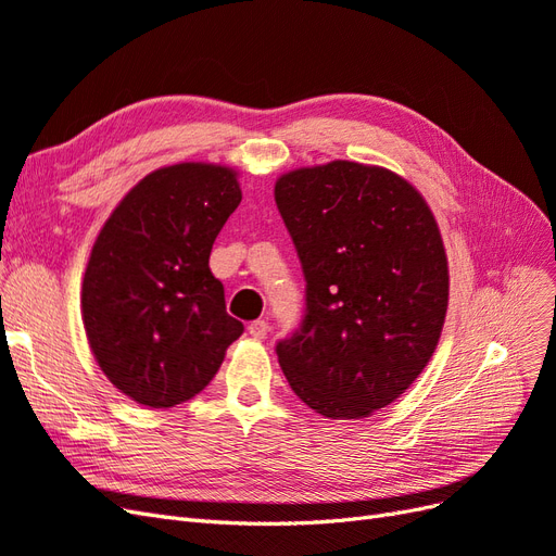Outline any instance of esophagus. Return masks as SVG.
Listing matches in <instances>:
<instances>
[{
	"label": "esophagus",
	"mask_w": 556,
	"mask_h": 556,
	"mask_svg": "<svg viewBox=\"0 0 556 556\" xmlns=\"http://www.w3.org/2000/svg\"><path fill=\"white\" fill-rule=\"evenodd\" d=\"M248 333L252 336V339H257V341L266 339V333H268V323H266V319H255V323H250V325H248Z\"/></svg>",
	"instance_id": "1"
}]
</instances>
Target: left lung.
Wrapping results in <instances>:
<instances>
[{
    "mask_svg": "<svg viewBox=\"0 0 556 556\" xmlns=\"http://www.w3.org/2000/svg\"><path fill=\"white\" fill-rule=\"evenodd\" d=\"M306 280L301 325L276 343L294 394L331 419L390 406L431 359L447 260L427 201L401 176L336 160L276 182Z\"/></svg>",
    "mask_w": 556,
    "mask_h": 556,
    "instance_id": "1",
    "label": "left lung"
}]
</instances>
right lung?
Segmentation results:
<instances>
[{
    "instance_id": "obj_1",
    "label": "right lung",
    "mask_w": 556,
    "mask_h": 556,
    "mask_svg": "<svg viewBox=\"0 0 556 556\" xmlns=\"http://www.w3.org/2000/svg\"><path fill=\"white\" fill-rule=\"evenodd\" d=\"M239 204L231 169L185 162L148 174L99 231L83 278V325L106 378L143 406L197 396L243 333L208 268Z\"/></svg>"
}]
</instances>
